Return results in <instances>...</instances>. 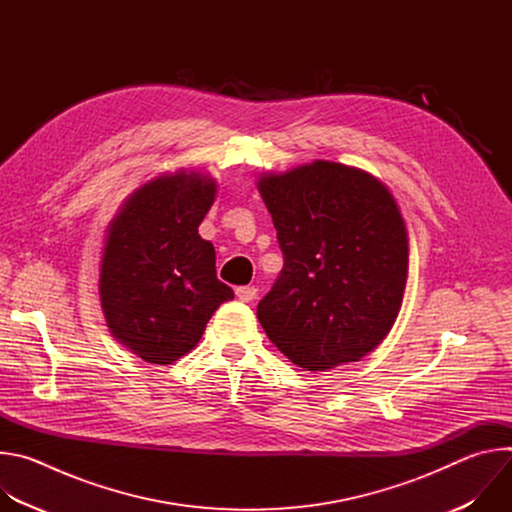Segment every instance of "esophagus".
I'll list each match as a JSON object with an SVG mask.
<instances>
[{"instance_id": "esophagus-1", "label": "esophagus", "mask_w": 512, "mask_h": 512, "mask_svg": "<svg viewBox=\"0 0 512 512\" xmlns=\"http://www.w3.org/2000/svg\"><path fill=\"white\" fill-rule=\"evenodd\" d=\"M255 296H257V289H255L253 285H241V287H237V298H239L241 302H253Z\"/></svg>"}]
</instances>
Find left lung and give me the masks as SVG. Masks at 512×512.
Segmentation results:
<instances>
[{
	"instance_id": "obj_1",
	"label": "left lung",
	"mask_w": 512,
	"mask_h": 512,
	"mask_svg": "<svg viewBox=\"0 0 512 512\" xmlns=\"http://www.w3.org/2000/svg\"><path fill=\"white\" fill-rule=\"evenodd\" d=\"M283 269L257 306L298 367L358 362L391 332L405 296L409 235L391 190L360 168L316 160L259 174Z\"/></svg>"
}]
</instances>
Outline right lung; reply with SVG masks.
Returning a JSON list of instances; mask_svg holds the SVG:
<instances>
[{"mask_svg": "<svg viewBox=\"0 0 512 512\" xmlns=\"http://www.w3.org/2000/svg\"><path fill=\"white\" fill-rule=\"evenodd\" d=\"M216 180L196 170L160 174L135 188L107 227L99 300L111 336L145 362L190 352L233 289L216 279V255L198 235Z\"/></svg>", "mask_w": 512, "mask_h": 512, "instance_id": "obj_1", "label": "right lung"}]
</instances>
